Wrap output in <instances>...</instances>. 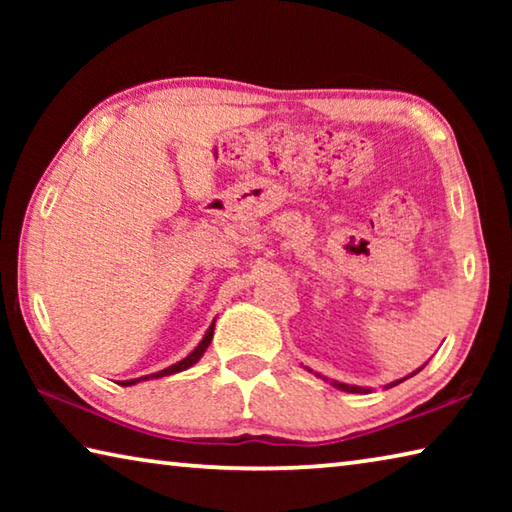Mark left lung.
<instances>
[{"label":"left lung","mask_w":512,"mask_h":512,"mask_svg":"<svg viewBox=\"0 0 512 512\" xmlns=\"http://www.w3.org/2000/svg\"><path fill=\"white\" fill-rule=\"evenodd\" d=\"M424 366H420L418 370H413L409 377H413V375H418V372L422 370ZM309 370V368H307ZM309 372H314V370H309ZM316 377H320L323 381H329V384H332L334 388H339V391H343V393H361V395H366V393H370V388H366V386H352V384H343V381H336V379H327L325 375H320V372H314ZM409 377H404V379H409ZM404 379H397V381H391V384H386L384 388H393V386H397V384H402Z\"/></svg>","instance_id":"left-lung-1"}]
</instances>
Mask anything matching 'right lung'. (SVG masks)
I'll list each match as a JSON object with an SVG mask.
<instances>
[{
  "instance_id": "add662e5",
  "label": "right lung",
  "mask_w": 512,
  "mask_h": 512,
  "mask_svg": "<svg viewBox=\"0 0 512 512\" xmlns=\"http://www.w3.org/2000/svg\"><path fill=\"white\" fill-rule=\"evenodd\" d=\"M214 323H216V318L212 320V325L207 327V332H205V336L201 339V343H198L196 348H194L192 352H189L185 359H180L178 363H173V366H169V368L153 372V375H144V377H137V379H126V381H119V384H121V386H135V384H140V381H146V379H162V377L176 375V372H183V370H187V368H192L194 363H198V359L203 357L205 350H207V345H210V341H212V336H214Z\"/></svg>"
}]
</instances>
